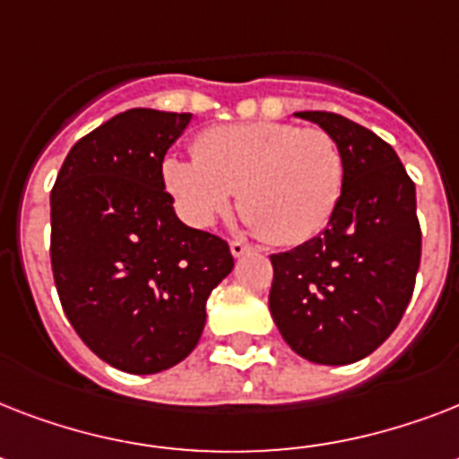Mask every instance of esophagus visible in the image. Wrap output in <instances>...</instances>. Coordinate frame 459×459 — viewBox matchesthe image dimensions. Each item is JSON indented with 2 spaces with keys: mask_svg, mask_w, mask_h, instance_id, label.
Returning a JSON list of instances; mask_svg holds the SVG:
<instances>
[{
  "mask_svg": "<svg viewBox=\"0 0 459 459\" xmlns=\"http://www.w3.org/2000/svg\"><path fill=\"white\" fill-rule=\"evenodd\" d=\"M245 252H250V245H245L243 240H230V255L233 257H243Z\"/></svg>",
  "mask_w": 459,
  "mask_h": 459,
  "instance_id": "esophagus-1",
  "label": "esophagus"
}]
</instances>
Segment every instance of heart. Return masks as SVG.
Listing matches in <instances>:
<instances>
[{
	"label": "heart",
	"mask_w": 459,
	"mask_h": 459,
	"mask_svg": "<svg viewBox=\"0 0 459 459\" xmlns=\"http://www.w3.org/2000/svg\"><path fill=\"white\" fill-rule=\"evenodd\" d=\"M193 152V159H166L161 176L195 229H209L238 193L252 229L290 247L316 236L341 200L345 159L324 128L283 121L214 126L195 140Z\"/></svg>",
	"instance_id": "obj_1"
}]
</instances>
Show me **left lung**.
I'll use <instances>...</instances> for the list:
<instances>
[{"label":"left lung","mask_w":459,"mask_h":459,"mask_svg":"<svg viewBox=\"0 0 459 459\" xmlns=\"http://www.w3.org/2000/svg\"><path fill=\"white\" fill-rule=\"evenodd\" d=\"M338 140L345 180L319 236L272 255L269 309L281 335L316 364L371 355L403 319L421 259L414 183L385 140L331 111H298Z\"/></svg>","instance_id":"left-lung-1"}]
</instances>
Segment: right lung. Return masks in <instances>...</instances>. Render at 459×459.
Returning <instances> with one entry per match:
<instances>
[{"label":"right lung","instance_id":"right-lung-1","mask_svg":"<svg viewBox=\"0 0 459 459\" xmlns=\"http://www.w3.org/2000/svg\"><path fill=\"white\" fill-rule=\"evenodd\" d=\"M193 114L128 109L66 154L52 187V272L81 341L111 367L157 374L200 341L233 269L223 238L173 212L161 164Z\"/></svg>","mask_w":459,"mask_h":459}]
</instances>
